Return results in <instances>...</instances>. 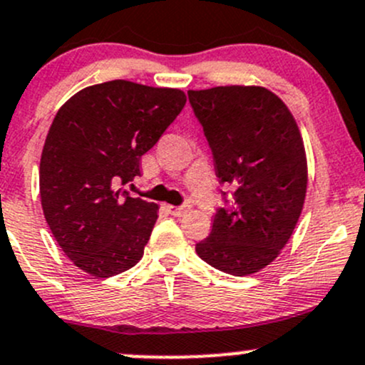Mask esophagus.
I'll list each match as a JSON object with an SVG mask.
<instances>
[{
  "instance_id": "1",
  "label": "esophagus",
  "mask_w": 365,
  "mask_h": 365,
  "mask_svg": "<svg viewBox=\"0 0 365 365\" xmlns=\"http://www.w3.org/2000/svg\"><path fill=\"white\" fill-rule=\"evenodd\" d=\"M168 212L171 215H175V217H182V215H185L187 212L190 210V205H183V206H173V205H166Z\"/></svg>"
}]
</instances>
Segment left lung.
<instances>
[{"label": "left lung", "instance_id": "obj_1", "mask_svg": "<svg viewBox=\"0 0 365 365\" xmlns=\"http://www.w3.org/2000/svg\"><path fill=\"white\" fill-rule=\"evenodd\" d=\"M213 152L215 175L232 187L231 208L213 217L195 252L215 269L259 273L289 243L308 189L304 141L289 106L266 87L189 91Z\"/></svg>", "mask_w": 365, "mask_h": 365}]
</instances>
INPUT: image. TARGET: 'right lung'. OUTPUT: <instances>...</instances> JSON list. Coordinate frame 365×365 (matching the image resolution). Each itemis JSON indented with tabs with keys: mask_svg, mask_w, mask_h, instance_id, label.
Instances as JSON below:
<instances>
[{
	"mask_svg": "<svg viewBox=\"0 0 365 365\" xmlns=\"http://www.w3.org/2000/svg\"><path fill=\"white\" fill-rule=\"evenodd\" d=\"M185 103L180 89L112 80L78 91L56 113L40 160L41 208L78 269L110 278L140 262L159 206L118 185L141 175V155Z\"/></svg>",
	"mask_w": 365,
	"mask_h": 365,
	"instance_id": "add662e5",
	"label": "right lung"
}]
</instances>
